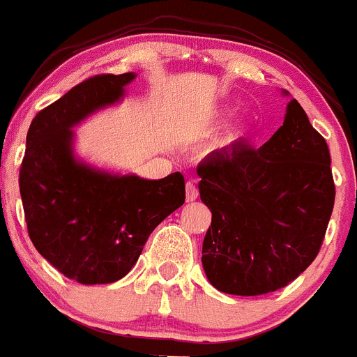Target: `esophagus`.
I'll list each match as a JSON object with an SVG mask.
<instances>
[{"mask_svg":"<svg viewBox=\"0 0 357 357\" xmlns=\"http://www.w3.org/2000/svg\"><path fill=\"white\" fill-rule=\"evenodd\" d=\"M198 197V190L193 181H186V202H195Z\"/></svg>","mask_w":357,"mask_h":357,"instance_id":"1","label":"esophagus"}]
</instances>
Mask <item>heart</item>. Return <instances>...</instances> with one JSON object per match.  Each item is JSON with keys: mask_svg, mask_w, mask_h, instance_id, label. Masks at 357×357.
I'll return each instance as SVG.
<instances>
[{"mask_svg": "<svg viewBox=\"0 0 357 357\" xmlns=\"http://www.w3.org/2000/svg\"><path fill=\"white\" fill-rule=\"evenodd\" d=\"M245 128H234V130H229L226 133L222 135V137L219 138V142H217V145L219 147H229V145L236 144V142L241 140L243 137H245Z\"/></svg>", "mask_w": 357, "mask_h": 357, "instance_id": "1", "label": "heart"}]
</instances>
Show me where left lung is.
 I'll use <instances>...</instances> for the list:
<instances>
[{
    "instance_id": "1",
    "label": "left lung",
    "mask_w": 357,
    "mask_h": 357,
    "mask_svg": "<svg viewBox=\"0 0 357 357\" xmlns=\"http://www.w3.org/2000/svg\"><path fill=\"white\" fill-rule=\"evenodd\" d=\"M197 172L212 212L202 264L213 287L267 294L310 267L327 232L335 185L327 142L298 100L260 149L239 140L210 152Z\"/></svg>"
}]
</instances>
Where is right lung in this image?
<instances>
[{
	"mask_svg": "<svg viewBox=\"0 0 357 357\" xmlns=\"http://www.w3.org/2000/svg\"><path fill=\"white\" fill-rule=\"evenodd\" d=\"M133 73L96 75L44 107L30 123L20 166L30 241L68 279L111 284L137 264L152 231L185 204V178L114 176L75 160L71 126L121 99Z\"/></svg>",
	"mask_w": 357,
	"mask_h": 357,
	"instance_id": "obj_1",
	"label": "right lung"
}]
</instances>
